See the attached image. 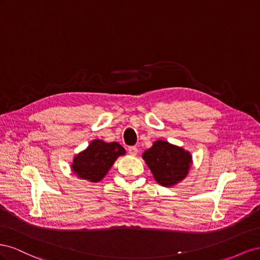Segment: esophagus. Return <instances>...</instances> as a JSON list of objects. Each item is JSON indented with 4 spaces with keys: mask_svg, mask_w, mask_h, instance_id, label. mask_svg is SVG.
<instances>
[{
    "mask_svg": "<svg viewBox=\"0 0 260 260\" xmlns=\"http://www.w3.org/2000/svg\"><path fill=\"white\" fill-rule=\"evenodd\" d=\"M128 151H129V153L131 154V155H137L138 154V147L137 146H130L129 148H128Z\"/></svg>",
    "mask_w": 260,
    "mask_h": 260,
    "instance_id": "1",
    "label": "esophagus"
}]
</instances>
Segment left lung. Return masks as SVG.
Here are the masks:
<instances>
[{"label": "left lung", "instance_id": "obj_1", "mask_svg": "<svg viewBox=\"0 0 260 260\" xmlns=\"http://www.w3.org/2000/svg\"><path fill=\"white\" fill-rule=\"evenodd\" d=\"M143 158L157 182L171 186L183 180L192 164V157L183 148L165 141H156L143 153Z\"/></svg>", "mask_w": 260, "mask_h": 260}]
</instances>
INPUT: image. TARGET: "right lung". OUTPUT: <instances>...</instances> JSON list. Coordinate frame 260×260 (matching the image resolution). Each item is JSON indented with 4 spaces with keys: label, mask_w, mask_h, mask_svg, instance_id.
<instances>
[{
    "label": "right lung",
    "mask_w": 260,
    "mask_h": 260,
    "mask_svg": "<svg viewBox=\"0 0 260 260\" xmlns=\"http://www.w3.org/2000/svg\"><path fill=\"white\" fill-rule=\"evenodd\" d=\"M124 153V148L120 144L95 140L85 151L75 157L72 167L78 177L98 182L105 177L117 157Z\"/></svg>",
    "instance_id": "add662e5"
}]
</instances>
